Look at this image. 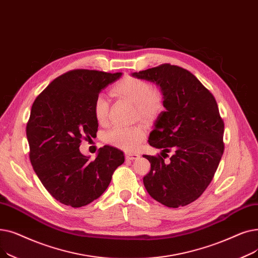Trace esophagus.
<instances>
[{
  "mask_svg": "<svg viewBox=\"0 0 258 258\" xmlns=\"http://www.w3.org/2000/svg\"><path fill=\"white\" fill-rule=\"evenodd\" d=\"M140 155L137 153H126V159H128V161H134V159H138Z\"/></svg>",
  "mask_w": 258,
  "mask_h": 258,
  "instance_id": "1",
  "label": "esophagus"
}]
</instances>
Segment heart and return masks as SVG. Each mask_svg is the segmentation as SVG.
Returning <instances> with one entry per match:
<instances>
[{
  "label": "heart",
  "instance_id": "b5f03b06",
  "mask_svg": "<svg viewBox=\"0 0 258 258\" xmlns=\"http://www.w3.org/2000/svg\"><path fill=\"white\" fill-rule=\"evenodd\" d=\"M112 95L125 99L136 104L138 115L146 120H153L165 110V96L162 90L152 88V85L146 80L127 76L115 83L111 89ZM93 115L95 120L105 125L108 120V102L104 96H96L93 103ZM146 131L143 126L115 127L106 134V142L122 150L132 151L137 149L144 141Z\"/></svg>",
  "mask_w": 258,
  "mask_h": 258
}]
</instances>
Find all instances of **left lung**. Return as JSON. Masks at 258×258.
Masks as SVG:
<instances>
[{
  "label": "left lung",
  "mask_w": 258,
  "mask_h": 258,
  "mask_svg": "<svg viewBox=\"0 0 258 258\" xmlns=\"http://www.w3.org/2000/svg\"><path fill=\"white\" fill-rule=\"evenodd\" d=\"M155 83L165 96L166 110L157 117L149 144L161 155H143L151 164L143 181L158 203L169 208L187 206L209 186L223 156L224 120L213 94L186 69L163 64L133 72ZM172 151L167 163L164 158Z\"/></svg>",
  "instance_id": "obj_1"
}]
</instances>
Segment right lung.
<instances>
[{"instance_id":"1","label":"right lung","mask_w":258,"mask_h":258,"mask_svg":"<svg viewBox=\"0 0 258 258\" xmlns=\"http://www.w3.org/2000/svg\"><path fill=\"white\" fill-rule=\"evenodd\" d=\"M120 77L121 72L71 70L32 104L26 127L30 162L46 190L66 206L79 208L99 199L125 162L124 153L111 146L100 148L94 161L80 152L82 140L96 137L94 100Z\"/></svg>"}]
</instances>
